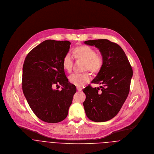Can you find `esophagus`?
<instances>
[{"instance_id": "esophagus-1", "label": "esophagus", "mask_w": 154, "mask_h": 154, "mask_svg": "<svg viewBox=\"0 0 154 154\" xmlns=\"http://www.w3.org/2000/svg\"><path fill=\"white\" fill-rule=\"evenodd\" d=\"M77 90L79 91H80L82 90V88L81 87H79V86H77Z\"/></svg>"}]
</instances>
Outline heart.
<instances>
[{
    "mask_svg": "<svg viewBox=\"0 0 154 154\" xmlns=\"http://www.w3.org/2000/svg\"><path fill=\"white\" fill-rule=\"evenodd\" d=\"M73 53L75 58L85 61V70H89L92 73H97L102 69L103 64V58L101 55L97 54L94 48L88 46H81L75 48ZM73 62L72 57L69 54H66L62 60L63 69L68 72H71ZM90 79V75L88 72L74 73L69 77V82L77 86H83L89 82Z\"/></svg>",
    "mask_w": 154,
    "mask_h": 154,
    "instance_id": "1",
    "label": "heart"
}]
</instances>
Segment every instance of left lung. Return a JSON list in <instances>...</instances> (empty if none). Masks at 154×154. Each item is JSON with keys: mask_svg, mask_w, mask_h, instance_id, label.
<instances>
[{"mask_svg": "<svg viewBox=\"0 0 154 154\" xmlns=\"http://www.w3.org/2000/svg\"><path fill=\"white\" fill-rule=\"evenodd\" d=\"M99 49L103 64L91 82L100 88L90 85L83 90L86 95L83 102L86 116L94 122H105L120 111L130 91L133 70L122 49L116 43L106 39L84 42Z\"/></svg>", "mask_w": 154, "mask_h": 154, "instance_id": "8db88e82", "label": "left lung"}]
</instances>
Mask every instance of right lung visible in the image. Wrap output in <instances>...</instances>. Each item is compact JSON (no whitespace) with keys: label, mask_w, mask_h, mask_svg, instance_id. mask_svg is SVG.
<instances>
[{"label":"right lung","mask_w":154,"mask_h":154,"mask_svg":"<svg viewBox=\"0 0 154 154\" xmlns=\"http://www.w3.org/2000/svg\"><path fill=\"white\" fill-rule=\"evenodd\" d=\"M68 41L48 39L27 55L23 68V93L35 115L48 123H57L67 117L75 86L64 73L62 60L69 51ZM63 86L61 91L54 85Z\"/></svg>","instance_id":"1"}]
</instances>
